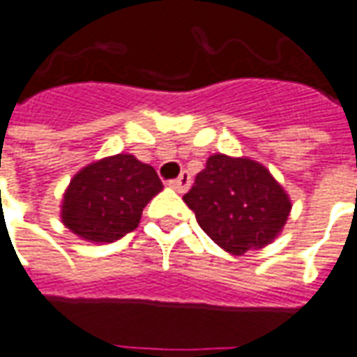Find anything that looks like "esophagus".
Returning <instances> with one entry per match:
<instances>
[{"instance_id": "1", "label": "esophagus", "mask_w": 357, "mask_h": 357, "mask_svg": "<svg viewBox=\"0 0 357 357\" xmlns=\"http://www.w3.org/2000/svg\"><path fill=\"white\" fill-rule=\"evenodd\" d=\"M190 183H192V181H190V174L186 173V171H183L178 178H174V181H171V183H169V186H171V188H174L176 192L184 194L186 190H188V188H190Z\"/></svg>"}]
</instances>
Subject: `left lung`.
Wrapping results in <instances>:
<instances>
[{
  "mask_svg": "<svg viewBox=\"0 0 357 357\" xmlns=\"http://www.w3.org/2000/svg\"><path fill=\"white\" fill-rule=\"evenodd\" d=\"M198 225L229 255L270 245L286 225L291 200L262 163L213 153L183 198Z\"/></svg>",
  "mask_w": 357,
  "mask_h": 357,
  "instance_id": "8db88e82",
  "label": "left lung"
}]
</instances>
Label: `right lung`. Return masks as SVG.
I'll return each mask as SVG.
<instances>
[{"label":"right lung","instance_id":"obj_1","mask_svg":"<svg viewBox=\"0 0 357 357\" xmlns=\"http://www.w3.org/2000/svg\"><path fill=\"white\" fill-rule=\"evenodd\" d=\"M163 190L151 165L118 153L73 174L61 198V223L89 243H114L134 231L147 202Z\"/></svg>","mask_w":357,"mask_h":357}]
</instances>
